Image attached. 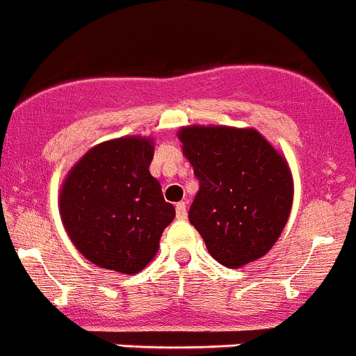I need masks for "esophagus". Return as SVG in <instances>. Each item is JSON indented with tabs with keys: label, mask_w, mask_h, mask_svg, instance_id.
Segmentation results:
<instances>
[{
	"label": "esophagus",
	"mask_w": 356,
	"mask_h": 356,
	"mask_svg": "<svg viewBox=\"0 0 356 356\" xmlns=\"http://www.w3.org/2000/svg\"><path fill=\"white\" fill-rule=\"evenodd\" d=\"M176 218L178 220H185L187 218V205H185V202L176 203Z\"/></svg>",
	"instance_id": "1"
}]
</instances>
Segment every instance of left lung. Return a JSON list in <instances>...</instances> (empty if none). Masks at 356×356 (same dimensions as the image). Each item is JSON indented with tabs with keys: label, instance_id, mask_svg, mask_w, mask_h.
Returning <instances> with one entry per match:
<instances>
[{
	"label": "left lung",
	"instance_id": "8db88e82",
	"mask_svg": "<svg viewBox=\"0 0 356 356\" xmlns=\"http://www.w3.org/2000/svg\"><path fill=\"white\" fill-rule=\"evenodd\" d=\"M178 138L200 180L189 221L209 254L227 268L265 256L293 203L286 158L254 127L184 126Z\"/></svg>",
	"mask_w": 356,
	"mask_h": 356
}]
</instances>
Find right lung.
<instances>
[{
	"mask_svg": "<svg viewBox=\"0 0 356 356\" xmlns=\"http://www.w3.org/2000/svg\"><path fill=\"white\" fill-rule=\"evenodd\" d=\"M153 154L151 136H120L88 149L65 176L60 221L93 265L133 275L156 256L176 212L149 172Z\"/></svg>",
	"mask_w": 356,
	"mask_h": 356,
	"instance_id": "1",
	"label": "right lung"
}]
</instances>
